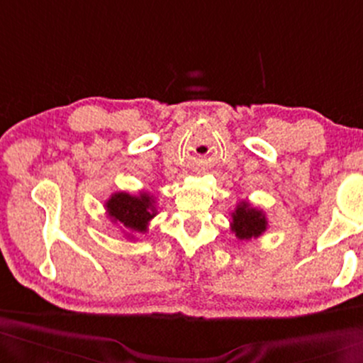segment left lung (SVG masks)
Segmentation results:
<instances>
[{
    "instance_id": "8db88e82",
    "label": "left lung",
    "mask_w": 363,
    "mask_h": 363,
    "mask_svg": "<svg viewBox=\"0 0 363 363\" xmlns=\"http://www.w3.org/2000/svg\"><path fill=\"white\" fill-rule=\"evenodd\" d=\"M230 227L237 239L249 240L264 234L268 228V220L261 210L251 206L247 201H240L232 213Z\"/></svg>"
}]
</instances>
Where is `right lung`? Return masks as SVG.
Wrapping results in <instances>:
<instances>
[{
    "mask_svg": "<svg viewBox=\"0 0 363 363\" xmlns=\"http://www.w3.org/2000/svg\"><path fill=\"white\" fill-rule=\"evenodd\" d=\"M107 216L114 223H121L126 232H147L150 220L157 215L155 199L148 193L129 194L121 191L106 201ZM129 237V235H128Z\"/></svg>",
    "mask_w": 363,
    "mask_h": 363,
    "instance_id": "obj_1",
    "label": "right lung"
}]
</instances>
